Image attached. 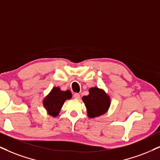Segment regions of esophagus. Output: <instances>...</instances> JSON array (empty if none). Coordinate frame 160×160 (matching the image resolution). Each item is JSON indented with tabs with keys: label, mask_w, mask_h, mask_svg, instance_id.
I'll use <instances>...</instances> for the list:
<instances>
[{
	"label": "esophagus",
	"mask_w": 160,
	"mask_h": 160,
	"mask_svg": "<svg viewBox=\"0 0 160 160\" xmlns=\"http://www.w3.org/2000/svg\"><path fill=\"white\" fill-rule=\"evenodd\" d=\"M73 98H76V99H80V95L76 92V93L73 94Z\"/></svg>",
	"instance_id": "obj_1"
}]
</instances>
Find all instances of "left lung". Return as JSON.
<instances>
[{
    "label": "left lung",
    "instance_id": "8db88e82",
    "mask_svg": "<svg viewBox=\"0 0 160 160\" xmlns=\"http://www.w3.org/2000/svg\"><path fill=\"white\" fill-rule=\"evenodd\" d=\"M82 100L85 104L88 116L90 118L97 117L107 112L110 105V97L103 90L92 88L89 90V95L83 96Z\"/></svg>",
    "mask_w": 160,
    "mask_h": 160
}]
</instances>
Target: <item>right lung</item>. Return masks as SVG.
<instances>
[{
    "label": "right lung",
    "instance_id": "add662e5",
    "mask_svg": "<svg viewBox=\"0 0 160 160\" xmlns=\"http://www.w3.org/2000/svg\"><path fill=\"white\" fill-rule=\"evenodd\" d=\"M71 97L72 93L69 90L62 91L59 88H54L50 94L44 98L43 104L50 115L56 116L60 112L64 102L67 99H70Z\"/></svg>",
    "mask_w": 160,
    "mask_h": 160
}]
</instances>
